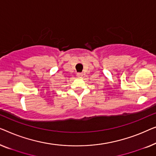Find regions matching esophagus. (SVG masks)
Here are the masks:
<instances>
[{
    "mask_svg": "<svg viewBox=\"0 0 156 156\" xmlns=\"http://www.w3.org/2000/svg\"><path fill=\"white\" fill-rule=\"evenodd\" d=\"M77 75H78V77H81V76H83V75H82V73H78L77 74Z\"/></svg>",
    "mask_w": 156,
    "mask_h": 156,
    "instance_id": "esophagus-1",
    "label": "esophagus"
}]
</instances>
